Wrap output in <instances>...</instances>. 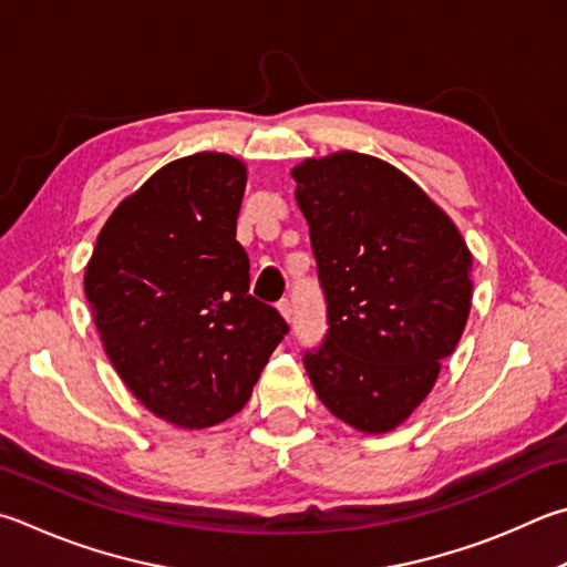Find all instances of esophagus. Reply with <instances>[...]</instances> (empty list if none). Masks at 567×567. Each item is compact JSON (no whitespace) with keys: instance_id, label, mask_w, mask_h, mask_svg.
<instances>
[{"instance_id":"esophagus-1","label":"esophagus","mask_w":567,"mask_h":567,"mask_svg":"<svg viewBox=\"0 0 567 567\" xmlns=\"http://www.w3.org/2000/svg\"><path fill=\"white\" fill-rule=\"evenodd\" d=\"M277 310H280V315L285 317V322H292V302L290 300L277 302Z\"/></svg>"}]
</instances>
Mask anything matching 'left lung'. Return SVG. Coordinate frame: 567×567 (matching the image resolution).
Masks as SVG:
<instances>
[{
	"mask_svg": "<svg viewBox=\"0 0 567 567\" xmlns=\"http://www.w3.org/2000/svg\"><path fill=\"white\" fill-rule=\"evenodd\" d=\"M292 178L329 322L305 369L339 421L386 434L454 354L471 312V250L454 220L382 158L337 151L305 158Z\"/></svg>",
	"mask_w": 567,
	"mask_h": 567,
	"instance_id": "8db88e82",
	"label": "left lung"
}]
</instances>
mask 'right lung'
Wrapping results in <instances>:
<instances>
[{"instance_id":"1","label":"right lung","mask_w":567,"mask_h":567,"mask_svg":"<svg viewBox=\"0 0 567 567\" xmlns=\"http://www.w3.org/2000/svg\"><path fill=\"white\" fill-rule=\"evenodd\" d=\"M248 183L228 153H193L153 173L101 228L84 290L123 384L181 429L230 419L287 334L250 290L235 240Z\"/></svg>"}]
</instances>
